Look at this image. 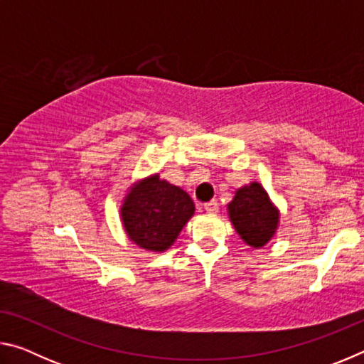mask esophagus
Instances as JSON below:
<instances>
[{
  "label": "esophagus",
  "instance_id": "esophagus-1",
  "mask_svg": "<svg viewBox=\"0 0 364 364\" xmlns=\"http://www.w3.org/2000/svg\"><path fill=\"white\" fill-rule=\"evenodd\" d=\"M204 208H205L207 213H217L218 212V202L217 200L207 202V204H204Z\"/></svg>",
  "mask_w": 364,
  "mask_h": 364
}]
</instances>
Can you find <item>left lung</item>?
Segmentation results:
<instances>
[{
    "label": "left lung",
    "mask_w": 364,
    "mask_h": 364,
    "mask_svg": "<svg viewBox=\"0 0 364 364\" xmlns=\"http://www.w3.org/2000/svg\"><path fill=\"white\" fill-rule=\"evenodd\" d=\"M226 210L239 237L254 249L264 247L279 228V208L258 181L239 188Z\"/></svg>",
    "instance_id": "obj_1"
}]
</instances>
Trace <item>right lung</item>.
Segmentation results:
<instances>
[{
    "label": "right lung",
    "instance_id": "1",
    "mask_svg": "<svg viewBox=\"0 0 364 364\" xmlns=\"http://www.w3.org/2000/svg\"><path fill=\"white\" fill-rule=\"evenodd\" d=\"M196 212L191 196L154 173L134 181L120 205L128 239L147 252H165L180 236Z\"/></svg>",
    "mask_w": 364,
    "mask_h": 364
}]
</instances>
